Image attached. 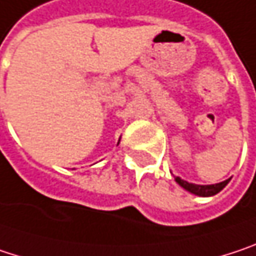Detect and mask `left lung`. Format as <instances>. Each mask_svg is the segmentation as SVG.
Listing matches in <instances>:
<instances>
[{
  "mask_svg": "<svg viewBox=\"0 0 256 256\" xmlns=\"http://www.w3.org/2000/svg\"><path fill=\"white\" fill-rule=\"evenodd\" d=\"M176 181L182 187L186 188L187 192L193 193V194H198V196H214L216 193H220L227 184L230 180H226L222 182H218V184H210V186H199V184H192V182H187L184 180H181L180 176H176Z\"/></svg>",
  "mask_w": 256,
  "mask_h": 256,
  "instance_id": "1",
  "label": "left lung"
}]
</instances>
